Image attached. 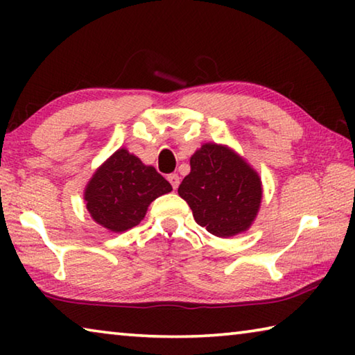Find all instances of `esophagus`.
<instances>
[{
    "mask_svg": "<svg viewBox=\"0 0 355 355\" xmlns=\"http://www.w3.org/2000/svg\"><path fill=\"white\" fill-rule=\"evenodd\" d=\"M167 180H169V183L172 184V188H173V189H177V188H178V184H180V177L177 175V173H171V175L167 177Z\"/></svg>",
    "mask_w": 355,
    "mask_h": 355,
    "instance_id": "34e87169",
    "label": "esophagus"
}]
</instances>
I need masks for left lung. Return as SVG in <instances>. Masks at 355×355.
Wrapping results in <instances>:
<instances>
[{
    "mask_svg": "<svg viewBox=\"0 0 355 355\" xmlns=\"http://www.w3.org/2000/svg\"><path fill=\"white\" fill-rule=\"evenodd\" d=\"M178 194L188 202L197 224L227 238L245 232L261 202L257 172L230 150L205 144L191 156V172Z\"/></svg>",
    "mask_w": 355,
    "mask_h": 355,
    "instance_id": "left-lung-1",
    "label": "left lung"
}]
</instances>
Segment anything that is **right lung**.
Listing matches in <instances>:
<instances>
[{"label":"right lung","instance_id":"add662e5","mask_svg":"<svg viewBox=\"0 0 355 355\" xmlns=\"http://www.w3.org/2000/svg\"><path fill=\"white\" fill-rule=\"evenodd\" d=\"M171 191V183L155 167L120 148L94 173L84 200L95 222L111 232H125L139 224L156 197Z\"/></svg>","mask_w":355,"mask_h":355}]
</instances>
